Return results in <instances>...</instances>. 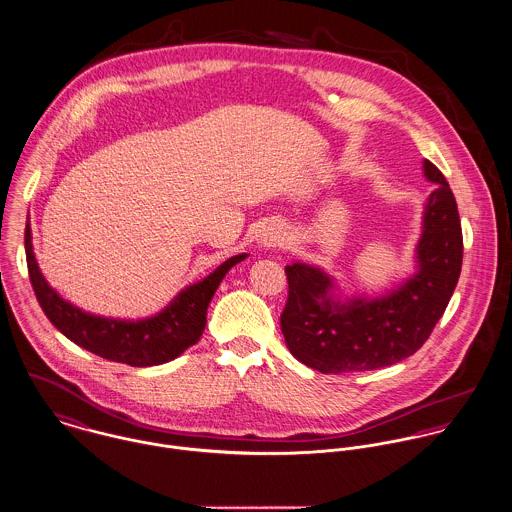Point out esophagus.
Masks as SVG:
<instances>
[{
    "mask_svg": "<svg viewBox=\"0 0 512 512\" xmlns=\"http://www.w3.org/2000/svg\"><path fill=\"white\" fill-rule=\"evenodd\" d=\"M284 235H286V231H284L281 224H267L265 228L259 231L257 243H259L261 247H265V249H267V247H275V245L283 243Z\"/></svg>",
    "mask_w": 512,
    "mask_h": 512,
    "instance_id": "1",
    "label": "esophagus"
}]
</instances>
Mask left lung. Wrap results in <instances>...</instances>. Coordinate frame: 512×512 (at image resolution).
<instances>
[{"label": "left lung", "instance_id": "left-lung-1", "mask_svg": "<svg viewBox=\"0 0 512 512\" xmlns=\"http://www.w3.org/2000/svg\"><path fill=\"white\" fill-rule=\"evenodd\" d=\"M434 184L422 212L414 273L381 296L345 294L324 269L288 265V300L281 314L286 347L320 373L373 371L416 353L442 318L461 273L463 237L454 192L430 161Z\"/></svg>", "mask_w": 512, "mask_h": 512}]
</instances>
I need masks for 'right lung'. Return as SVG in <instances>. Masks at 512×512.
Instances as JSON below:
<instances>
[{"mask_svg": "<svg viewBox=\"0 0 512 512\" xmlns=\"http://www.w3.org/2000/svg\"><path fill=\"white\" fill-rule=\"evenodd\" d=\"M25 255L37 300L58 332L86 351L131 367L169 363L200 340L210 300L229 269L247 257V253L229 257L206 279L182 288L155 316L121 320L90 314L70 304L45 281L33 253L29 222L25 228Z\"/></svg>", "mask_w": 512, "mask_h": 512, "instance_id": "right-lung-1", "label": "right lung"}]
</instances>
